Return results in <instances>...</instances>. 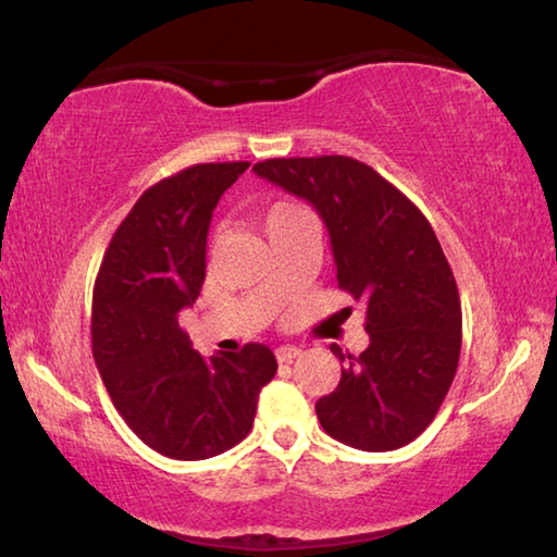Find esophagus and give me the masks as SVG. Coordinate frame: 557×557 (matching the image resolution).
Returning a JSON list of instances; mask_svg holds the SVG:
<instances>
[{
  "label": "esophagus",
  "instance_id": "esophagus-1",
  "mask_svg": "<svg viewBox=\"0 0 557 557\" xmlns=\"http://www.w3.org/2000/svg\"><path fill=\"white\" fill-rule=\"evenodd\" d=\"M298 355H300V348H296V345H281V348H276L278 362H294Z\"/></svg>",
  "mask_w": 557,
  "mask_h": 557
}]
</instances>
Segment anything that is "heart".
Listing matches in <instances>:
<instances>
[{"mask_svg": "<svg viewBox=\"0 0 557 557\" xmlns=\"http://www.w3.org/2000/svg\"><path fill=\"white\" fill-rule=\"evenodd\" d=\"M296 214H300V209L294 207V205H273L269 209V214H267V230H269V226H273V224L286 222V219L296 216Z\"/></svg>", "mask_w": 557, "mask_h": 557, "instance_id": "1", "label": "heart"}]
</instances>
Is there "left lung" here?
Here are the masks:
<instances>
[{
	"instance_id": "left-lung-1",
	"label": "left lung",
	"mask_w": 557,
	"mask_h": 557,
	"mask_svg": "<svg viewBox=\"0 0 557 557\" xmlns=\"http://www.w3.org/2000/svg\"><path fill=\"white\" fill-rule=\"evenodd\" d=\"M253 172L318 209L338 288L368 306V348L355 358L331 345L348 364L315 403L323 430L362 451L417 440L440 412L461 352L459 288L432 224L392 182L345 154L271 158Z\"/></svg>"
}]
</instances>
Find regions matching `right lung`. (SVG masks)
I'll return each mask as SVG.
<instances>
[{
  "mask_svg": "<svg viewBox=\"0 0 557 557\" xmlns=\"http://www.w3.org/2000/svg\"><path fill=\"white\" fill-rule=\"evenodd\" d=\"M249 162H205L145 189L100 261L94 360L125 424L162 457H216L251 432L276 358L261 343L202 358L177 315L205 284L212 212Z\"/></svg>",
  "mask_w": 557,
  "mask_h": 557,
  "instance_id": "add662e5",
  "label": "right lung"
}]
</instances>
